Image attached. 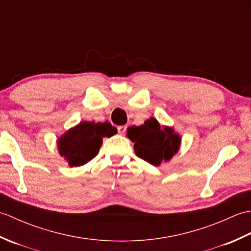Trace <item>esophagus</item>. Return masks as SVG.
<instances>
[{
    "mask_svg": "<svg viewBox=\"0 0 251 251\" xmlns=\"http://www.w3.org/2000/svg\"><path fill=\"white\" fill-rule=\"evenodd\" d=\"M126 128H127V126H125V125H122V126H119V127H117V131H119V134L123 135V134H125Z\"/></svg>",
    "mask_w": 251,
    "mask_h": 251,
    "instance_id": "obj_1",
    "label": "esophagus"
}]
</instances>
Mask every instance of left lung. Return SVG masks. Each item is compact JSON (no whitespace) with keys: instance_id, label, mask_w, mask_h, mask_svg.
I'll return each mask as SVG.
<instances>
[{"instance_id":"8db88e82","label":"left lung","mask_w":251,"mask_h":251,"mask_svg":"<svg viewBox=\"0 0 251 251\" xmlns=\"http://www.w3.org/2000/svg\"><path fill=\"white\" fill-rule=\"evenodd\" d=\"M127 136L135 143L136 155L154 166L167 162L179 150L181 138L170 127H161L159 123L151 117L141 126H131Z\"/></svg>"}]
</instances>
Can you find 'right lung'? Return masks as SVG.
Segmentation results:
<instances>
[{
	"label": "right lung",
	"mask_w": 251,
	"mask_h": 251,
	"mask_svg": "<svg viewBox=\"0 0 251 251\" xmlns=\"http://www.w3.org/2000/svg\"><path fill=\"white\" fill-rule=\"evenodd\" d=\"M115 132L116 128L109 122H83L59 138L58 149L71 167L82 166L97 155L102 138L113 136Z\"/></svg>",
	"instance_id": "right-lung-1"
}]
</instances>
